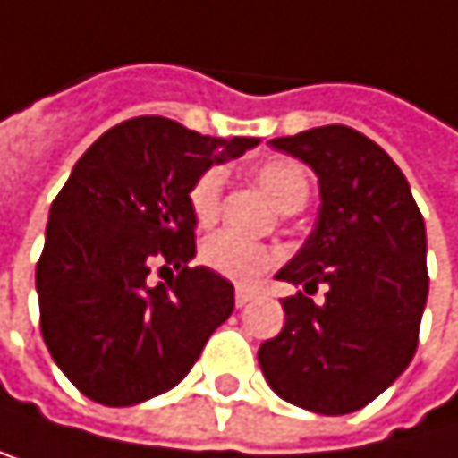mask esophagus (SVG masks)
<instances>
[{"label":"esophagus","instance_id":"34e87169","mask_svg":"<svg viewBox=\"0 0 458 458\" xmlns=\"http://www.w3.org/2000/svg\"><path fill=\"white\" fill-rule=\"evenodd\" d=\"M249 301H254V290L237 287V290H234V304H237V307H246Z\"/></svg>","mask_w":458,"mask_h":458}]
</instances>
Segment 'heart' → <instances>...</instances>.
Returning a JSON list of instances; mask_svg holds the SVG:
<instances>
[{
	"instance_id": "obj_1",
	"label": "heart",
	"mask_w": 458,
	"mask_h": 458,
	"mask_svg": "<svg viewBox=\"0 0 458 458\" xmlns=\"http://www.w3.org/2000/svg\"><path fill=\"white\" fill-rule=\"evenodd\" d=\"M254 179L259 188L276 201L279 209L295 212L301 209L310 199V176L301 163L290 160V157H267L254 168ZM191 212L201 226L216 224L221 216V201H224V171L221 168H207L193 184H191ZM201 262L216 270V274L237 282V284H251L262 274L279 262V254L262 246V242L246 240L234 232H218L204 240L201 246Z\"/></svg>"
}]
</instances>
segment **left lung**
<instances>
[{
    "mask_svg": "<svg viewBox=\"0 0 458 458\" xmlns=\"http://www.w3.org/2000/svg\"><path fill=\"white\" fill-rule=\"evenodd\" d=\"M318 174L312 234L276 279L327 284V301L284 298V328L259 345V368L279 398L318 411L368 406L418 351L428 298L426 224L390 154L343 123L274 138Z\"/></svg>",
    "mask_w": 458,
    "mask_h": 458,
    "instance_id": "8db88e82",
    "label": "left lung"
}]
</instances>
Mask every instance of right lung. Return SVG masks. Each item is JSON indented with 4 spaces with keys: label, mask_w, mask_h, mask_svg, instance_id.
I'll use <instances>...</instances> for the list:
<instances>
[{
    "label": "right lung",
    "mask_w": 458,
    "mask_h": 458,
    "mask_svg": "<svg viewBox=\"0 0 458 458\" xmlns=\"http://www.w3.org/2000/svg\"><path fill=\"white\" fill-rule=\"evenodd\" d=\"M257 143L143 115L80 157L52 201L35 290L44 343L82 395L132 406L168 393L232 315V282L188 265L196 254L188 193L209 165ZM151 267L177 276L148 285Z\"/></svg>",
    "instance_id": "add662e5"
}]
</instances>
